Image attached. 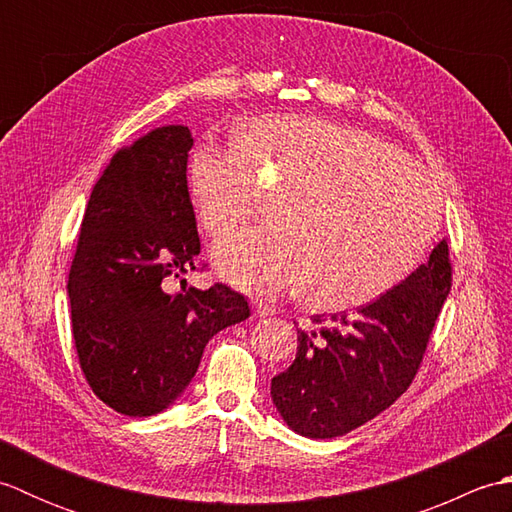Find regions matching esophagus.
<instances>
[{"instance_id":"1","label":"esophagus","mask_w":512,"mask_h":512,"mask_svg":"<svg viewBox=\"0 0 512 512\" xmlns=\"http://www.w3.org/2000/svg\"><path fill=\"white\" fill-rule=\"evenodd\" d=\"M253 312H255V317L264 319V317H273V314H275V308L270 306V303L262 301V299H255V301H253Z\"/></svg>"}]
</instances>
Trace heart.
<instances>
[{
    "mask_svg": "<svg viewBox=\"0 0 512 512\" xmlns=\"http://www.w3.org/2000/svg\"><path fill=\"white\" fill-rule=\"evenodd\" d=\"M231 145H195L187 191L206 233L224 239L270 199L273 224L217 246L237 288L301 290L317 310H350L405 281L438 233V184L385 140L314 116H262Z\"/></svg>",
    "mask_w": 512,
    "mask_h": 512,
    "instance_id": "1",
    "label": "heart"
}]
</instances>
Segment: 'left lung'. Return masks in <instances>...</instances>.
I'll use <instances>...</instances> for the list:
<instances>
[{"instance_id": "8db88e82", "label": "left lung", "mask_w": 512, "mask_h": 512, "mask_svg": "<svg viewBox=\"0 0 512 512\" xmlns=\"http://www.w3.org/2000/svg\"><path fill=\"white\" fill-rule=\"evenodd\" d=\"M451 290L447 239L418 266L356 314H317L319 330H299L297 358L270 383V396L292 431L336 438L361 427L405 394L427 352Z\"/></svg>"}]
</instances>
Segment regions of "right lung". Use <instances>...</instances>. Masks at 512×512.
Segmentation results:
<instances>
[{"label":"right lung","instance_id":"obj_1","mask_svg":"<svg viewBox=\"0 0 512 512\" xmlns=\"http://www.w3.org/2000/svg\"><path fill=\"white\" fill-rule=\"evenodd\" d=\"M191 147L189 127L167 125L118 149L76 239L68 277L76 356L94 394L125 416L167 409L211 336L250 317L239 292L182 279L200 255L187 191Z\"/></svg>","mask_w":512,"mask_h":512}]
</instances>
